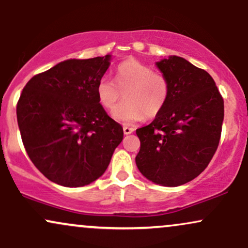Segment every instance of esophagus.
Returning <instances> with one entry per match:
<instances>
[{"label":"esophagus","instance_id":"esophagus-1","mask_svg":"<svg viewBox=\"0 0 248 248\" xmlns=\"http://www.w3.org/2000/svg\"><path fill=\"white\" fill-rule=\"evenodd\" d=\"M134 132V128L133 127H128V126H124V133L128 135V134H132Z\"/></svg>","mask_w":248,"mask_h":248}]
</instances>
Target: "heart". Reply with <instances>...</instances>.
Instances as JSON below:
<instances>
[{
	"label": "heart",
	"mask_w": 248,
	"mask_h": 248,
	"mask_svg": "<svg viewBox=\"0 0 248 248\" xmlns=\"http://www.w3.org/2000/svg\"><path fill=\"white\" fill-rule=\"evenodd\" d=\"M114 80L102 77L95 87L96 98L105 109L110 110L120 100L125 101L113 110V118L122 124H132L143 118L157 115L166 106L169 84L166 77L136 59L121 62L115 70Z\"/></svg>",
	"instance_id": "obj_1"
}]
</instances>
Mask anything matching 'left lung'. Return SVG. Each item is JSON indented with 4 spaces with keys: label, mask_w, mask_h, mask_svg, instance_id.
Listing matches in <instances>:
<instances>
[{
    "label": "left lung",
    "mask_w": 248,
    "mask_h": 248,
    "mask_svg": "<svg viewBox=\"0 0 248 248\" xmlns=\"http://www.w3.org/2000/svg\"><path fill=\"white\" fill-rule=\"evenodd\" d=\"M169 84L166 106L152 124L136 129L141 142L135 157L144 177L178 186L209 166L221 135L224 100L206 71L170 56L156 62Z\"/></svg>",
    "instance_id": "obj_1"
}]
</instances>
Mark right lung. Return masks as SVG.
Returning a JSON list of instances; mask_svg holds the SVG:
<instances>
[{
  "instance_id": "right-lung-1",
  "label": "right lung",
  "mask_w": 248,
  "mask_h": 248,
  "mask_svg": "<svg viewBox=\"0 0 248 248\" xmlns=\"http://www.w3.org/2000/svg\"><path fill=\"white\" fill-rule=\"evenodd\" d=\"M110 56L69 59L33 76L16 113L24 148L47 179L62 186L92 183L124 139L121 124L99 104L95 87Z\"/></svg>"
}]
</instances>
